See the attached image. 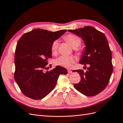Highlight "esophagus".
Here are the masks:
<instances>
[{
	"label": "esophagus",
	"instance_id": "34e87169",
	"mask_svg": "<svg viewBox=\"0 0 123 123\" xmlns=\"http://www.w3.org/2000/svg\"><path fill=\"white\" fill-rule=\"evenodd\" d=\"M67 70H68V72L69 73H72V71L71 70H70V69H68Z\"/></svg>",
	"mask_w": 123,
	"mask_h": 123
}]
</instances>
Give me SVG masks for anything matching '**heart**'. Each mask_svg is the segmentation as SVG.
Wrapping results in <instances>:
<instances>
[{"label": "heart", "mask_w": 123, "mask_h": 123, "mask_svg": "<svg viewBox=\"0 0 123 123\" xmlns=\"http://www.w3.org/2000/svg\"><path fill=\"white\" fill-rule=\"evenodd\" d=\"M66 40L73 48L79 47L81 44V39L79 36L74 34H69L65 37ZM58 46V42L55 40L52 44L51 51L53 53L56 52ZM76 62V58L73 56L61 55L55 59L54 62L55 65L64 67L66 68H70Z\"/></svg>", "instance_id": "obj_1"}]
</instances>
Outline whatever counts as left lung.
I'll return each instance as SVG.
<instances>
[{
  "instance_id": "1",
  "label": "left lung",
  "mask_w": 123,
  "mask_h": 123,
  "mask_svg": "<svg viewBox=\"0 0 123 123\" xmlns=\"http://www.w3.org/2000/svg\"><path fill=\"white\" fill-rule=\"evenodd\" d=\"M68 31L83 40L86 47L80 64L89 65L86 72L80 69L75 70L81 80L74 87L85 95L95 96L105 89L113 72L112 54L107 39L104 33L91 26Z\"/></svg>"
}]
</instances>
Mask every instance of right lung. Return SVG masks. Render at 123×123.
I'll list each match as a JSON object with an SVG mask.
<instances>
[{
  "label": "right lung",
  "mask_w": 123,
  "mask_h": 123,
  "mask_svg": "<svg viewBox=\"0 0 123 123\" xmlns=\"http://www.w3.org/2000/svg\"><path fill=\"white\" fill-rule=\"evenodd\" d=\"M66 31L35 29L25 33L18 40L15 53L14 79L26 96L43 98L53 90L59 76L67 74V69L59 66L49 71H44L48 59L52 58V44Z\"/></svg>",
  "instance_id": "obj_1"
}]
</instances>
